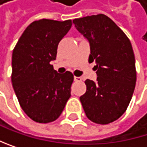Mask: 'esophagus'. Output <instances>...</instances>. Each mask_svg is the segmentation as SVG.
<instances>
[{
	"label": "esophagus",
	"mask_w": 147,
	"mask_h": 147,
	"mask_svg": "<svg viewBox=\"0 0 147 147\" xmlns=\"http://www.w3.org/2000/svg\"><path fill=\"white\" fill-rule=\"evenodd\" d=\"M74 80H75V82H82V78L74 76Z\"/></svg>",
	"instance_id": "obj_1"
}]
</instances>
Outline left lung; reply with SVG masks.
<instances>
[{"mask_svg":"<svg viewBox=\"0 0 147 147\" xmlns=\"http://www.w3.org/2000/svg\"><path fill=\"white\" fill-rule=\"evenodd\" d=\"M75 28L88 40V61H94L97 82L87 80L80 97L87 117L99 124L118 119L127 109L135 88L137 72L131 41L103 14L77 18Z\"/></svg>","mask_w":147,"mask_h":147,"instance_id":"1","label":"left lung"}]
</instances>
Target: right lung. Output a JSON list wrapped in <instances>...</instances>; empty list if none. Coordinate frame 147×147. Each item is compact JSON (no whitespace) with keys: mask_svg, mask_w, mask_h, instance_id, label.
Instances as JSON below:
<instances>
[{"mask_svg":"<svg viewBox=\"0 0 147 147\" xmlns=\"http://www.w3.org/2000/svg\"><path fill=\"white\" fill-rule=\"evenodd\" d=\"M71 26L72 20L34 21L13 50L12 85L21 108L36 123L55 121L71 96L73 74H58L50 64Z\"/></svg>","mask_w":147,"mask_h":147,"instance_id":"obj_1","label":"right lung"}]
</instances>
